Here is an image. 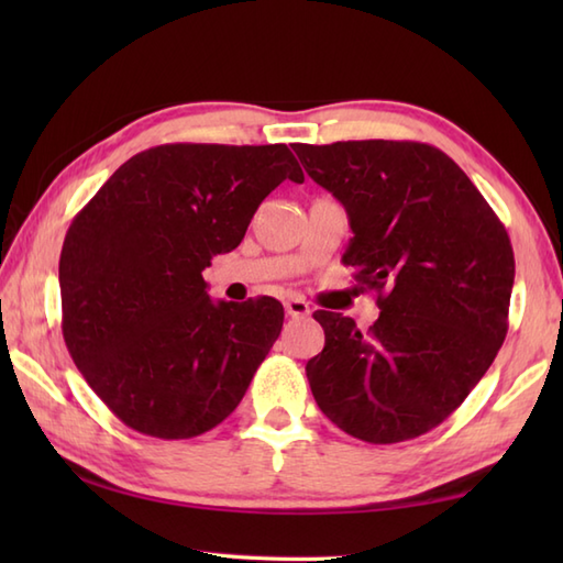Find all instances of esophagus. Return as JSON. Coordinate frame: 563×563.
I'll list each match as a JSON object with an SVG mask.
<instances>
[{
	"label": "esophagus",
	"instance_id": "esophagus-1",
	"mask_svg": "<svg viewBox=\"0 0 563 563\" xmlns=\"http://www.w3.org/2000/svg\"><path fill=\"white\" fill-rule=\"evenodd\" d=\"M285 312H288L290 317H309V305L302 300V297H290V300H285Z\"/></svg>",
	"mask_w": 563,
	"mask_h": 563
}]
</instances>
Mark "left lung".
<instances>
[{"instance_id":"8db88e82","label":"left lung","mask_w":563,"mask_h":563,"mask_svg":"<svg viewBox=\"0 0 563 563\" xmlns=\"http://www.w3.org/2000/svg\"><path fill=\"white\" fill-rule=\"evenodd\" d=\"M292 150L349 212L343 263L379 292L367 331L314 312L327 336L307 363L319 409L375 445L423 435L466 399L506 339L516 278L506 227L470 176L423 142Z\"/></svg>"}]
</instances>
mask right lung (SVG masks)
Listing matches in <instances>:
<instances>
[{"mask_svg":"<svg viewBox=\"0 0 563 563\" xmlns=\"http://www.w3.org/2000/svg\"><path fill=\"white\" fill-rule=\"evenodd\" d=\"M285 178V145H159L130 157L71 220L59 254L63 336L99 399L137 433L222 423L283 329V305L212 302L202 271L242 242Z\"/></svg>","mask_w":563,"mask_h":563,"instance_id":"obj_1","label":"right lung"}]
</instances>
